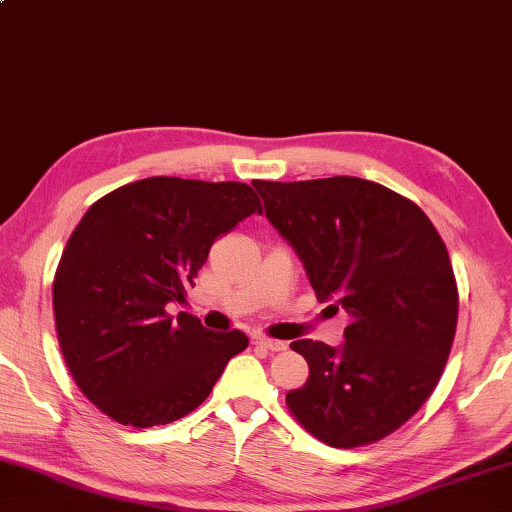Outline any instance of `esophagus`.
Masks as SVG:
<instances>
[{"label":"esophagus","instance_id":"1","mask_svg":"<svg viewBox=\"0 0 512 512\" xmlns=\"http://www.w3.org/2000/svg\"><path fill=\"white\" fill-rule=\"evenodd\" d=\"M254 343L258 345V348L270 350V352H281V350H286V343H283V341H277V338H265V336H258Z\"/></svg>","mask_w":512,"mask_h":512}]
</instances>
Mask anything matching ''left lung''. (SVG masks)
I'll use <instances>...</instances> for the list:
<instances>
[{"label":"left lung","instance_id":"8db88e82","mask_svg":"<svg viewBox=\"0 0 512 512\" xmlns=\"http://www.w3.org/2000/svg\"><path fill=\"white\" fill-rule=\"evenodd\" d=\"M270 219L320 302L352 316L343 348L300 338L304 387L286 393L297 423L334 448L396 432L435 391L458 325V283L442 235L414 201L355 176L256 180Z\"/></svg>","mask_w":512,"mask_h":512}]
</instances>
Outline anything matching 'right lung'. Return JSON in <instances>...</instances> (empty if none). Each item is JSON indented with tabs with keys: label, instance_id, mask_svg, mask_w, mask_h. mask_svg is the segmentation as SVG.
Wrapping results in <instances>:
<instances>
[{
	"label": "right lung",
	"instance_id": "1",
	"mask_svg": "<svg viewBox=\"0 0 512 512\" xmlns=\"http://www.w3.org/2000/svg\"><path fill=\"white\" fill-rule=\"evenodd\" d=\"M261 210L245 183L171 176L135 180L86 210L57 265L52 306L68 371L102 414L164 426L210 396L249 338L169 316L167 304L185 300L212 242Z\"/></svg>",
	"mask_w": 512,
	"mask_h": 512
}]
</instances>
